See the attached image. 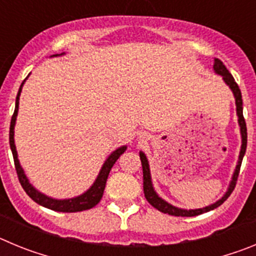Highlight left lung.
Listing matches in <instances>:
<instances>
[{"instance_id":"obj_1","label":"left lung","mask_w":256,"mask_h":256,"mask_svg":"<svg viewBox=\"0 0 256 256\" xmlns=\"http://www.w3.org/2000/svg\"><path fill=\"white\" fill-rule=\"evenodd\" d=\"M214 70L216 73L219 74V76H223V80L230 86V88L232 90L234 94V98H236V110H237V116H238V124L240 128H241V137H242V144H241V151H240L238 156V162H237V166L234 169V177H232V180L230 183V187H228V191L226 192V195L218 200L214 204L209 205L206 208H202V209H195V210H184L180 209V208H176L173 205L168 204L166 201L162 200V198L158 196L155 191H154L152 183H151V176H150V168H148V162L146 159V155L144 152H140V159H141L142 162V172H144V194L146 200L152 205L155 209H158L159 212H164V214H169V216H198V214H202V212H210V210L216 209V208L220 206L232 194V191L236 187L237 178H238L240 168H241V162H242L244 155H245L246 151V144H248V130H246V123H245V118H244L242 114V96H241V91H240V87L237 86L236 80L232 76V74L228 72V69L226 68V65L222 62L219 58H216L214 60Z\"/></svg>"}]
</instances>
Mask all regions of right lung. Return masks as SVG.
I'll list each match as a JSON object with an SVG mask.
<instances>
[{"label": "right lung", "instance_id": "1", "mask_svg": "<svg viewBox=\"0 0 256 256\" xmlns=\"http://www.w3.org/2000/svg\"><path fill=\"white\" fill-rule=\"evenodd\" d=\"M62 55V54H61ZM58 56V55H54ZM26 80H22V86L19 88V92H18L16 96V102H15V112H14L12 118H11V123H10V148L11 151H12L14 156V162H15V169H16L18 178H19V182L22 184V187L24 188V191L26 192V195L32 198L33 201H36L37 204L42 205L44 208H48L51 210H55V212H83V210H88L91 208L96 206L98 202H100L101 198L104 195V190H105L106 186V180H108V173L112 170V165L115 164L119 156L126 150V146H122V148H116L112 155L108 156L106 162H104L102 168H101L100 173L97 176L96 180L91 186V188L86 191L83 195L78 196V198H66V200H56V198H51L48 196L44 195L38 192L34 187L32 186L29 183L28 178L24 174V170L20 166V162L18 160V152L16 148H15V142H14V126H15V122H16V115L18 110H19V96L20 92H22V87L24 84Z\"/></svg>", "mask_w": 256, "mask_h": 256}]
</instances>
